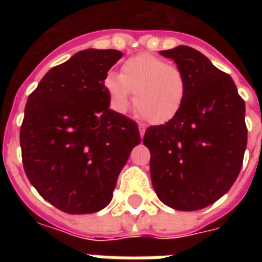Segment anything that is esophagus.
I'll return each instance as SVG.
<instances>
[{"mask_svg": "<svg viewBox=\"0 0 262 262\" xmlns=\"http://www.w3.org/2000/svg\"><path fill=\"white\" fill-rule=\"evenodd\" d=\"M139 129H140V136H141V137H144V135H145V125L140 123Z\"/></svg>", "mask_w": 262, "mask_h": 262, "instance_id": "34e87169", "label": "esophagus"}]
</instances>
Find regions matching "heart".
<instances>
[{
	"mask_svg": "<svg viewBox=\"0 0 262 262\" xmlns=\"http://www.w3.org/2000/svg\"><path fill=\"white\" fill-rule=\"evenodd\" d=\"M104 88L113 107L121 113L127 110L133 92L135 108L151 123H164L174 118L186 95L181 69L149 54L126 59L119 75H107Z\"/></svg>",
	"mask_w": 262,
	"mask_h": 262,
	"instance_id": "heart-1",
	"label": "heart"
}]
</instances>
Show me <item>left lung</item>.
<instances>
[{
  "instance_id": "1",
  "label": "left lung",
  "mask_w": 262,
  "mask_h": 262,
  "mask_svg": "<svg viewBox=\"0 0 262 262\" xmlns=\"http://www.w3.org/2000/svg\"><path fill=\"white\" fill-rule=\"evenodd\" d=\"M185 76L178 114L145 130L156 195L178 211H199L230 190L248 144L245 102L227 73L189 46L160 51Z\"/></svg>"
}]
</instances>
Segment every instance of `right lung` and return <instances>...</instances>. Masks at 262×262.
Wrapping results in <instances>:
<instances>
[{
	"mask_svg": "<svg viewBox=\"0 0 262 262\" xmlns=\"http://www.w3.org/2000/svg\"><path fill=\"white\" fill-rule=\"evenodd\" d=\"M121 57L118 50L79 51L51 68L27 100L20 127L24 171L43 199L67 213L107 207L141 141L135 121L108 108L104 79Z\"/></svg>",
	"mask_w": 262,
	"mask_h": 262,
	"instance_id": "add662e5",
	"label": "right lung"
}]
</instances>
